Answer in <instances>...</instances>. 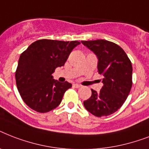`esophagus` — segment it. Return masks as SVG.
<instances>
[{"label":"esophagus","instance_id":"1","mask_svg":"<svg viewBox=\"0 0 149 149\" xmlns=\"http://www.w3.org/2000/svg\"><path fill=\"white\" fill-rule=\"evenodd\" d=\"M73 86L76 87V88H79V87H81V85L80 84H73Z\"/></svg>","mask_w":149,"mask_h":149}]
</instances>
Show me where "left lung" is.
Masks as SVG:
<instances>
[{
  "label": "left lung",
  "instance_id": "1",
  "mask_svg": "<svg viewBox=\"0 0 149 149\" xmlns=\"http://www.w3.org/2000/svg\"><path fill=\"white\" fill-rule=\"evenodd\" d=\"M98 58V72L104 78L100 92L84 101L87 111L97 117L108 116L118 111L127 99L132 86V65L127 54L117 44L104 39L81 41Z\"/></svg>",
  "mask_w": 149,
  "mask_h": 149
}]
</instances>
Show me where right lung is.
Wrapping results in <instances>:
<instances>
[{
	"instance_id": "1",
	"label": "right lung",
	"mask_w": 149,
	"mask_h": 149,
	"mask_svg": "<svg viewBox=\"0 0 149 149\" xmlns=\"http://www.w3.org/2000/svg\"><path fill=\"white\" fill-rule=\"evenodd\" d=\"M78 41L41 39L33 42L20 56L15 79L22 100L34 111L46 113L60 104L72 84L53 79L57 67L64 65Z\"/></svg>"
}]
</instances>
